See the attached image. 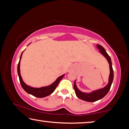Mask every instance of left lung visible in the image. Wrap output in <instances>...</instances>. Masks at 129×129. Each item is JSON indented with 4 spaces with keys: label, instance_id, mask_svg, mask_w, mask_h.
<instances>
[{
    "label": "left lung",
    "instance_id": "1",
    "mask_svg": "<svg viewBox=\"0 0 129 129\" xmlns=\"http://www.w3.org/2000/svg\"><path fill=\"white\" fill-rule=\"evenodd\" d=\"M97 47L98 49H100V53L106 58L109 64V67H110V75H109V83L104 88L93 91L91 93H86L82 92L80 90H78L76 85L75 81V82H74V89H75L76 95H77V97L78 99L87 102H94L104 97L108 94L109 90H110L111 85H112V84L113 82V77H114V72H113V69L112 68V63L110 56L108 55V54L107 53L105 49L101 45L97 44Z\"/></svg>",
    "mask_w": 129,
    "mask_h": 129
}]
</instances>
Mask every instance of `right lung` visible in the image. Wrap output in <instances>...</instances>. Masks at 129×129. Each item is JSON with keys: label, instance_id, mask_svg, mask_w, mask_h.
<instances>
[{"label": "right lung", "instance_id": "right-lung-1", "mask_svg": "<svg viewBox=\"0 0 129 129\" xmlns=\"http://www.w3.org/2000/svg\"><path fill=\"white\" fill-rule=\"evenodd\" d=\"M23 52L21 54L20 57V60H19L18 65H17V73H18L19 80H20V84L21 86H22V88L27 93L35 96V97H36L38 98L45 97H46V96L50 95L51 94H52L54 90H55L56 87L57 86L58 83L60 82V81L63 78V77L64 76V75L60 76V77H58L57 79L53 83V84H52L51 85L49 86L42 87V88H32V87H30L29 86L27 85H26L25 83L24 82V81L22 80V78H21V76L20 75V60H21V56H22Z\"/></svg>", "mask_w": 129, "mask_h": 129}]
</instances>
